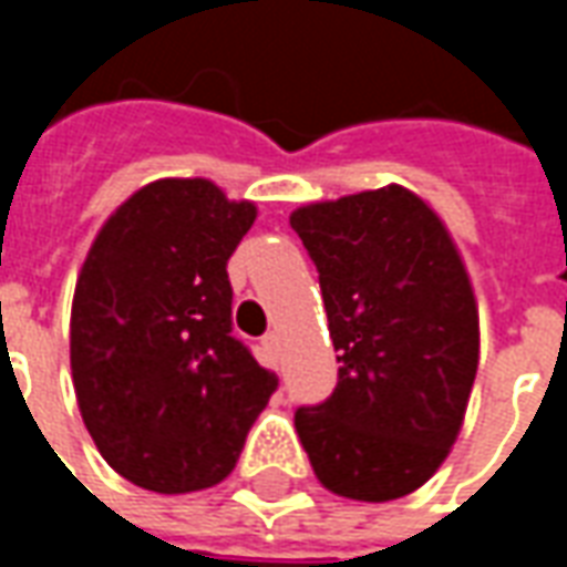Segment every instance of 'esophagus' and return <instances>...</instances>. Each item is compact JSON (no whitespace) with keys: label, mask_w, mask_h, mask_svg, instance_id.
I'll return each instance as SVG.
<instances>
[{"label":"esophagus","mask_w":567,"mask_h":567,"mask_svg":"<svg viewBox=\"0 0 567 567\" xmlns=\"http://www.w3.org/2000/svg\"><path fill=\"white\" fill-rule=\"evenodd\" d=\"M264 346H267V352H270L272 364L279 368V333H267V337H264Z\"/></svg>","instance_id":"obj_1"}]
</instances>
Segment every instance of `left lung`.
<instances>
[{
    "label": "left lung",
    "instance_id": "obj_1",
    "mask_svg": "<svg viewBox=\"0 0 567 567\" xmlns=\"http://www.w3.org/2000/svg\"><path fill=\"white\" fill-rule=\"evenodd\" d=\"M291 227L319 267L340 382L300 406L319 483L352 501L404 498L446 462L464 425L480 312L450 227L404 185L307 203Z\"/></svg>",
    "mask_w": 567,
    "mask_h": 567
}]
</instances>
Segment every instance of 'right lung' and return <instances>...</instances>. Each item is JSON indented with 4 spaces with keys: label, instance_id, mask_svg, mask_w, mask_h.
<instances>
[{
    "label": "right lung",
    "instance_id": "right-lung-1",
    "mask_svg": "<svg viewBox=\"0 0 567 567\" xmlns=\"http://www.w3.org/2000/svg\"><path fill=\"white\" fill-rule=\"evenodd\" d=\"M255 218L209 178H157L105 218L81 264L69 319L81 419L148 492L218 486L279 385L230 337L227 260Z\"/></svg>",
    "mask_w": 567,
    "mask_h": 567
}]
</instances>
